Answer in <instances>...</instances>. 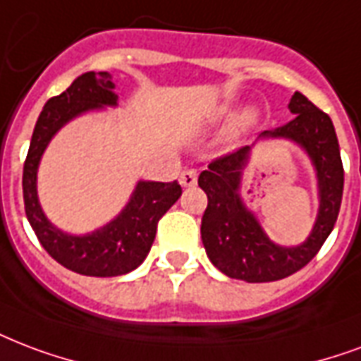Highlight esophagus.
<instances>
[{
	"label": "esophagus",
	"mask_w": 361,
	"mask_h": 361,
	"mask_svg": "<svg viewBox=\"0 0 361 361\" xmlns=\"http://www.w3.org/2000/svg\"><path fill=\"white\" fill-rule=\"evenodd\" d=\"M180 183L183 187H191L197 183V170H183L180 174Z\"/></svg>",
	"instance_id": "obj_1"
}]
</instances>
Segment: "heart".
<instances>
[{
    "instance_id": "heart-1",
    "label": "heart",
    "mask_w": 361,
    "mask_h": 361,
    "mask_svg": "<svg viewBox=\"0 0 361 361\" xmlns=\"http://www.w3.org/2000/svg\"><path fill=\"white\" fill-rule=\"evenodd\" d=\"M254 121H255V109L247 107V109L242 111L240 117H238V125H252Z\"/></svg>"
}]
</instances>
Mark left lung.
Here are the masks:
<instances>
[{"label": "left lung", "instance_id": "1", "mask_svg": "<svg viewBox=\"0 0 361 361\" xmlns=\"http://www.w3.org/2000/svg\"><path fill=\"white\" fill-rule=\"evenodd\" d=\"M288 107L295 117L284 126L261 132L257 142L290 140L309 155L320 199L314 227L297 246H280L267 236L240 197L242 172L255 144L212 161L199 176L200 189L208 197L200 236L206 255L229 279L255 284L290 276L318 254L339 216L345 172L334 123L301 92L291 96Z\"/></svg>", "mask_w": 361, "mask_h": 361}]
</instances>
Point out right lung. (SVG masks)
<instances>
[{"instance_id":"1","label":"right lung","mask_w":361,"mask_h":361,"mask_svg":"<svg viewBox=\"0 0 361 361\" xmlns=\"http://www.w3.org/2000/svg\"><path fill=\"white\" fill-rule=\"evenodd\" d=\"M107 71H87L71 82L62 94L47 102L35 123L27 149L22 191L27 221L47 254L60 265L85 276H121L144 263L155 240L157 224L181 197L178 181L140 180L130 200L109 224L87 235H70L47 219L37 197V169L54 134L79 115L115 107L119 96Z\"/></svg>"}]
</instances>
